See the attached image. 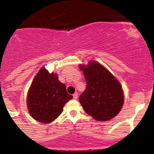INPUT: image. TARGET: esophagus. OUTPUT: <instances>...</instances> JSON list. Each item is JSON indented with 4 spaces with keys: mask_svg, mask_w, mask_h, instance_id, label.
<instances>
[{
    "mask_svg": "<svg viewBox=\"0 0 154 154\" xmlns=\"http://www.w3.org/2000/svg\"><path fill=\"white\" fill-rule=\"evenodd\" d=\"M77 96H78V94H77V93H74V94H73V98H74V99H77Z\"/></svg>",
    "mask_w": 154,
    "mask_h": 154,
    "instance_id": "1",
    "label": "esophagus"
}]
</instances>
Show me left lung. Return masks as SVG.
I'll list each match as a JSON object with an SVG mask.
<instances>
[{
  "label": "left lung",
  "mask_w": 154,
  "mask_h": 154,
  "mask_svg": "<svg viewBox=\"0 0 154 154\" xmlns=\"http://www.w3.org/2000/svg\"><path fill=\"white\" fill-rule=\"evenodd\" d=\"M87 87L79 100L85 111L97 121H107L116 116L124 103L122 88L119 81L99 63L92 61L79 65Z\"/></svg>",
  "instance_id": "left-lung-1"
}]
</instances>
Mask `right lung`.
Returning a JSON list of instances; mask_svg holds the SVG:
<instances>
[{
	"instance_id": "right-lung-1",
	"label": "right lung",
	"mask_w": 154,
	"mask_h": 154,
	"mask_svg": "<svg viewBox=\"0 0 154 154\" xmlns=\"http://www.w3.org/2000/svg\"><path fill=\"white\" fill-rule=\"evenodd\" d=\"M73 98L54 72L42 67L33 79L27 94V108L33 119L50 123L62 113L65 103Z\"/></svg>"
}]
</instances>
